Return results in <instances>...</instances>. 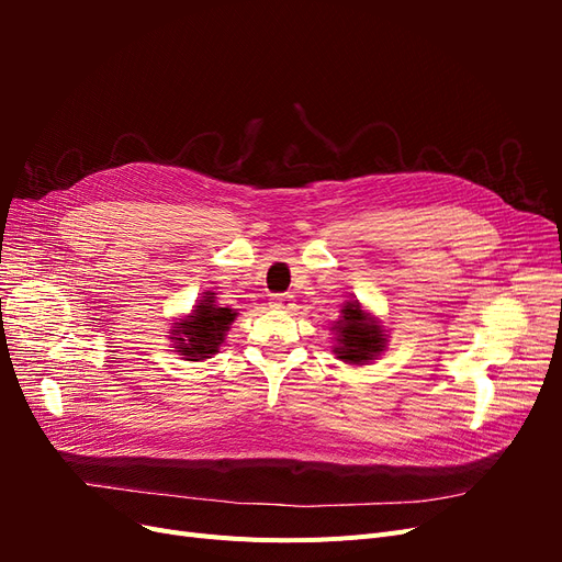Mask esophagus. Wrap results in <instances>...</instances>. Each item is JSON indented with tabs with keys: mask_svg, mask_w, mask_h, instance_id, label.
Wrapping results in <instances>:
<instances>
[{
	"mask_svg": "<svg viewBox=\"0 0 562 562\" xmlns=\"http://www.w3.org/2000/svg\"><path fill=\"white\" fill-rule=\"evenodd\" d=\"M271 307L281 310V312H291V310H295V300H293V295H285V293L271 295Z\"/></svg>",
	"mask_w": 562,
	"mask_h": 562,
	"instance_id": "obj_1",
	"label": "esophagus"
}]
</instances>
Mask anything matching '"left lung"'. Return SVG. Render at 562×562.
Wrapping results in <instances>:
<instances>
[{
  "mask_svg": "<svg viewBox=\"0 0 562 562\" xmlns=\"http://www.w3.org/2000/svg\"><path fill=\"white\" fill-rule=\"evenodd\" d=\"M335 339L337 347L333 349L339 361L351 366H366L375 361L386 349V335L382 323L363 312L359 302H347L342 307V316L335 321Z\"/></svg>",
  "mask_w": 562,
  "mask_h": 562,
  "instance_id": "left-lung-1",
  "label": "left lung"
}]
</instances>
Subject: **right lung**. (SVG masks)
I'll return each mask as SVG.
<instances>
[{
	"label": "right lung",
	"mask_w": 562,
	"mask_h": 562,
	"mask_svg": "<svg viewBox=\"0 0 562 562\" xmlns=\"http://www.w3.org/2000/svg\"><path fill=\"white\" fill-rule=\"evenodd\" d=\"M236 318V312L229 307H220L215 293H203L194 304L190 316L173 323L168 339L173 349L184 356V361H203L217 353L220 345L225 342V335Z\"/></svg>",
	"instance_id": "obj_1"
}]
</instances>
